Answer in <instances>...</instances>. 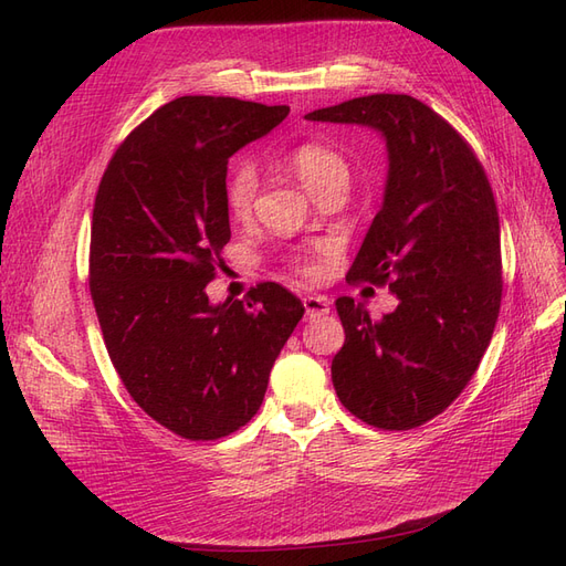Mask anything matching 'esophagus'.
<instances>
[{
    "mask_svg": "<svg viewBox=\"0 0 566 566\" xmlns=\"http://www.w3.org/2000/svg\"><path fill=\"white\" fill-rule=\"evenodd\" d=\"M304 304V312H306V318H318V316H325L331 312V304L325 297H316V295H306L302 300Z\"/></svg>",
    "mask_w": 566,
    "mask_h": 566,
    "instance_id": "esophagus-1",
    "label": "esophagus"
}]
</instances>
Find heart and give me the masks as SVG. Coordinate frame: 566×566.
Listing matches in <instances>:
<instances>
[{
  "label": "heart",
  "instance_id": "b5f03b06",
  "mask_svg": "<svg viewBox=\"0 0 566 566\" xmlns=\"http://www.w3.org/2000/svg\"><path fill=\"white\" fill-rule=\"evenodd\" d=\"M287 165L297 179L306 186L312 196L333 181H349V165L339 156L337 150L321 146V144H302L290 153ZM256 188H260V177H256L254 167L250 165H235L227 179V208L231 217L248 219L252 212V205L256 198ZM295 269L304 276H314L316 264L312 260H297Z\"/></svg>",
  "mask_w": 566,
  "mask_h": 566
}]
</instances>
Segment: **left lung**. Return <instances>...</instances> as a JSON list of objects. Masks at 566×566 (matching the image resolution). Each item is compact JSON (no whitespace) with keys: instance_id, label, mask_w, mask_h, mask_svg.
I'll return each instance as SVG.
<instances>
[{"instance_id":"8db88e82","label":"left lung","mask_w":566,"mask_h":566,"mask_svg":"<svg viewBox=\"0 0 566 566\" xmlns=\"http://www.w3.org/2000/svg\"><path fill=\"white\" fill-rule=\"evenodd\" d=\"M314 123L385 136L389 172L349 281L389 285L399 306L373 321L335 302L345 347L333 385L349 413L380 430H413L472 380L501 312V224L482 163L462 136L408 94H370L321 108Z\"/></svg>"}]
</instances>
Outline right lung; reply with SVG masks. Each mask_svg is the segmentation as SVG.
Instances as JSON below:
<instances>
[{"label":"right lung","instance_id":"1","mask_svg":"<svg viewBox=\"0 0 566 566\" xmlns=\"http://www.w3.org/2000/svg\"><path fill=\"white\" fill-rule=\"evenodd\" d=\"M287 106L179 96L119 144L92 214L90 293L129 397L184 439L241 430L304 306L279 283L212 304L208 283L231 241L227 165Z\"/></svg>","mask_w":566,"mask_h":566}]
</instances>
